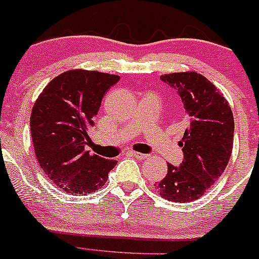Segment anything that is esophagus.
Segmentation results:
<instances>
[{
    "mask_svg": "<svg viewBox=\"0 0 259 259\" xmlns=\"http://www.w3.org/2000/svg\"><path fill=\"white\" fill-rule=\"evenodd\" d=\"M131 154H132V156H135L136 158H138V159H145L148 157V154L140 153V152H131Z\"/></svg>",
    "mask_w": 259,
    "mask_h": 259,
    "instance_id": "1",
    "label": "esophagus"
}]
</instances>
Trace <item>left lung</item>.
Masks as SVG:
<instances>
[{"instance_id":"left-lung-1","label":"left lung","mask_w":259,"mask_h":259,"mask_svg":"<svg viewBox=\"0 0 259 259\" xmlns=\"http://www.w3.org/2000/svg\"><path fill=\"white\" fill-rule=\"evenodd\" d=\"M182 100L189 116L180 146V167L167 163V175L156 185L168 201L192 202L222 176L233 148L234 119L231 107L214 84L197 72H177L161 76Z\"/></svg>"}]
</instances>
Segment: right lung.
I'll use <instances>...</instances> for the list:
<instances>
[{
    "label": "right lung",
    "mask_w": 259,
    "mask_h": 259,
    "mask_svg": "<svg viewBox=\"0 0 259 259\" xmlns=\"http://www.w3.org/2000/svg\"><path fill=\"white\" fill-rule=\"evenodd\" d=\"M119 76L71 70L52 79L34 102L31 136L37 162L63 192L82 196L107 182L114 159L90 154L84 146L103 96Z\"/></svg>",
    "instance_id": "1"
}]
</instances>
